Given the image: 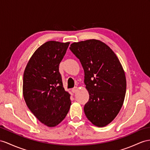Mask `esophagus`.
<instances>
[{
    "label": "esophagus",
    "mask_w": 150,
    "mask_h": 150,
    "mask_svg": "<svg viewBox=\"0 0 150 150\" xmlns=\"http://www.w3.org/2000/svg\"><path fill=\"white\" fill-rule=\"evenodd\" d=\"M77 91H78V88L76 87L73 88V89H71V91H72L73 93H76V92H77Z\"/></svg>",
    "instance_id": "esophagus-1"
}]
</instances>
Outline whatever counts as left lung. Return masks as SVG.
Returning a JSON list of instances; mask_svg holds the SVG:
<instances>
[{
  "instance_id": "8db88e82",
  "label": "left lung",
  "mask_w": 150,
  "mask_h": 150,
  "mask_svg": "<svg viewBox=\"0 0 150 150\" xmlns=\"http://www.w3.org/2000/svg\"><path fill=\"white\" fill-rule=\"evenodd\" d=\"M70 49L79 59L84 70V83L89 99L84 106L92 124L103 127L120 112L126 93V78L117 56L101 40L74 42Z\"/></svg>"
}]
</instances>
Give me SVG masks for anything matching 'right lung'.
Returning <instances> with one entry per match:
<instances>
[{
  "mask_svg": "<svg viewBox=\"0 0 150 150\" xmlns=\"http://www.w3.org/2000/svg\"><path fill=\"white\" fill-rule=\"evenodd\" d=\"M70 42L48 41L40 46L26 64L23 94L35 117L49 127L66 117L71 106L70 94L65 91L59 65Z\"/></svg>",
  "mask_w": 150,
  "mask_h": 150,
  "instance_id": "obj_1",
  "label": "right lung"
}]
</instances>
